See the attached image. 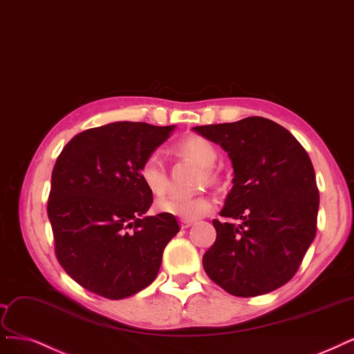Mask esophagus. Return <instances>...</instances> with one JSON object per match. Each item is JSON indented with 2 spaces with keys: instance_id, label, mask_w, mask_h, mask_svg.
Returning a JSON list of instances; mask_svg holds the SVG:
<instances>
[{
  "instance_id": "esophagus-1",
  "label": "esophagus",
  "mask_w": 354,
  "mask_h": 354,
  "mask_svg": "<svg viewBox=\"0 0 354 354\" xmlns=\"http://www.w3.org/2000/svg\"><path fill=\"white\" fill-rule=\"evenodd\" d=\"M194 224V221H192V219H180V225L181 228H189Z\"/></svg>"
}]
</instances>
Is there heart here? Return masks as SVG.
Wrapping results in <instances>:
<instances>
[{"instance_id": "heart-1", "label": "heart", "mask_w": 354, "mask_h": 354, "mask_svg": "<svg viewBox=\"0 0 354 354\" xmlns=\"http://www.w3.org/2000/svg\"><path fill=\"white\" fill-rule=\"evenodd\" d=\"M174 151L189 158L202 168H206V176L209 178L214 177L209 168L216 161L218 153L212 142L202 136L193 135L180 140L176 145ZM139 176L145 187L152 194L160 196L167 190V168L162 158L158 153H151L145 158L139 168ZM155 208L158 212L181 219H196L212 211L214 201L206 196H178V194H171V196H165L158 201L155 203Z\"/></svg>"}]
</instances>
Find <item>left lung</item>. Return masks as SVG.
<instances>
[{
	"label": "left lung",
	"mask_w": 354,
	"mask_h": 354,
	"mask_svg": "<svg viewBox=\"0 0 354 354\" xmlns=\"http://www.w3.org/2000/svg\"><path fill=\"white\" fill-rule=\"evenodd\" d=\"M193 130L228 153L233 187L205 272L237 297L271 293L297 272L316 234L319 192L308 152L291 133L263 117Z\"/></svg>",
	"instance_id": "left-lung-1"
}]
</instances>
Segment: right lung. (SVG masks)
Returning a JSON list of instances; mask_svg holds the SVG:
<instances>
[{"mask_svg":"<svg viewBox=\"0 0 354 354\" xmlns=\"http://www.w3.org/2000/svg\"><path fill=\"white\" fill-rule=\"evenodd\" d=\"M176 126L117 121L84 130L53 169L48 218L64 271L92 293L120 300L156 278L176 216H146L152 193L139 168Z\"/></svg>","mask_w":354,"mask_h":354,"instance_id":"right-lung-1","label":"right lung"}]
</instances>
